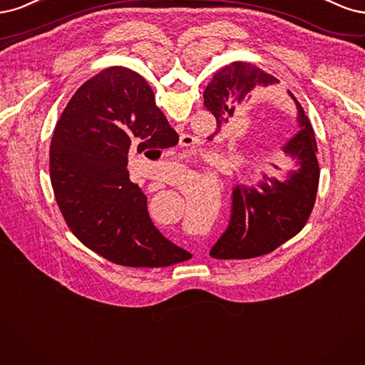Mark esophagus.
I'll return each instance as SVG.
<instances>
[{
	"label": "esophagus",
	"mask_w": 365,
	"mask_h": 365,
	"mask_svg": "<svg viewBox=\"0 0 365 365\" xmlns=\"http://www.w3.org/2000/svg\"><path fill=\"white\" fill-rule=\"evenodd\" d=\"M197 144V139L191 135H182L180 138V145L182 147H194Z\"/></svg>",
	"instance_id": "34e87169"
}]
</instances>
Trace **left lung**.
<instances>
[{"instance_id":"8db88e82","label":"left lung","mask_w":365,"mask_h":365,"mask_svg":"<svg viewBox=\"0 0 365 365\" xmlns=\"http://www.w3.org/2000/svg\"><path fill=\"white\" fill-rule=\"evenodd\" d=\"M274 83L276 77L245 62H233L217 71L203 93L205 108L217 120V132L256 86ZM288 93L297 106L300 130L284 145V151L297 168L285 173L284 180L265 174L257 186L233 187L229 226L210 249L215 259H252L272 253L296 237L312 212L320 180L319 150L309 118L296 97Z\"/></svg>"}]
</instances>
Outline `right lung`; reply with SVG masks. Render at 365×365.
Masks as SVG:
<instances>
[{"label":"right lung","instance_id":"1","mask_svg":"<svg viewBox=\"0 0 365 365\" xmlns=\"http://www.w3.org/2000/svg\"><path fill=\"white\" fill-rule=\"evenodd\" d=\"M178 143L155 93L132 69L108 68L77 89L51 139L50 178L66 225L81 244L125 267L185 261L190 253L155 227L147 197L127 171L133 150Z\"/></svg>","mask_w":365,"mask_h":365}]
</instances>
